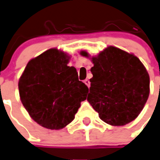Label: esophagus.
<instances>
[{
    "label": "esophagus",
    "mask_w": 160,
    "mask_h": 160,
    "mask_svg": "<svg viewBox=\"0 0 160 160\" xmlns=\"http://www.w3.org/2000/svg\"><path fill=\"white\" fill-rule=\"evenodd\" d=\"M84 84H86V85H87V86H88V87L90 86V82H89V80H87V79H86V80H84Z\"/></svg>",
    "instance_id": "esophagus-1"
}]
</instances>
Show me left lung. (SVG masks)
Returning <instances> with one entry per match:
<instances>
[{
  "label": "left lung",
  "instance_id": "obj_1",
  "mask_svg": "<svg viewBox=\"0 0 160 160\" xmlns=\"http://www.w3.org/2000/svg\"><path fill=\"white\" fill-rule=\"evenodd\" d=\"M80 55L89 58L86 51ZM93 77L87 100L101 120L124 126L135 120L150 94V76L133 53L109 46L92 57Z\"/></svg>",
  "mask_w": 160,
  "mask_h": 160
}]
</instances>
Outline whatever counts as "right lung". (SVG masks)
Segmentation results:
<instances>
[{
  "mask_svg": "<svg viewBox=\"0 0 160 160\" xmlns=\"http://www.w3.org/2000/svg\"><path fill=\"white\" fill-rule=\"evenodd\" d=\"M71 58L51 48L31 59L19 80V97L29 116L47 129L60 130L75 118L88 87L68 67Z\"/></svg>",
  "mask_w": 160,
  "mask_h": 160,
  "instance_id": "obj_1",
  "label": "right lung"
}]
</instances>
